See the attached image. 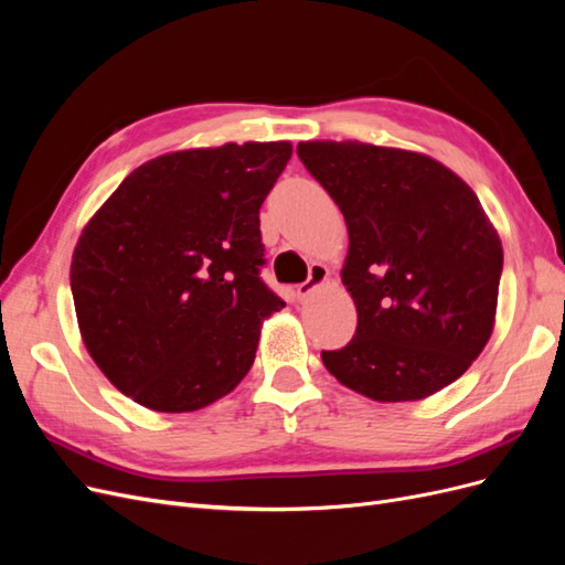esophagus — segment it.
Returning a JSON list of instances; mask_svg holds the SVG:
<instances>
[{"mask_svg": "<svg viewBox=\"0 0 565 565\" xmlns=\"http://www.w3.org/2000/svg\"><path fill=\"white\" fill-rule=\"evenodd\" d=\"M328 276H330L328 266H322V264H311V268H309V278H306L301 285H297V299L301 301V299L309 297L316 287H320L324 280H328Z\"/></svg>", "mask_w": 565, "mask_h": 565, "instance_id": "34e87169", "label": "esophagus"}]
</instances>
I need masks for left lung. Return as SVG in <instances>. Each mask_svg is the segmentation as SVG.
<instances>
[{"mask_svg": "<svg viewBox=\"0 0 565 565\" xmlns=\"http://www.w3.org/2000/svg\"><path fill=\"white\" fill-rule=\"evenodd\" d=\"M297 156L349 228L341 282L358 328L344 349L320 353L324 367L380 403L459 380L492 334L504 259L476 193L422 152L306 141Z\"/></svg>", "mask_w": 565, "mask_h": 565, "instance_id": "1", "label": "left lung"}]
</instances>
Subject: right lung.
I'll use <instances>...</instances> for the list:
<instances>
[{
  "label": "right lung",
  "instance_id": "1",
  "mask_svg": "<svg viewBox=\"0 0 565 565\" xmlns=\"http://www.w3.org/2000/svg\"><path fill=\"white\" fill-rule=\"evenodd\" d=\"M292 146L226 143L160 156L117 185L73 252L82 341L156 413H193L249 372L285 301L259 278V210Z\"/></svg>",
  "mask_w": 565,
  "mask_h": 565
}]
</instances>
